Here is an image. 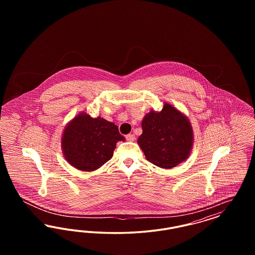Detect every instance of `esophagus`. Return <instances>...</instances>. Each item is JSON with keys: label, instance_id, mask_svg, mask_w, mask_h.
Masks as SVG:
<instances>
[{"label": "esophagus", "instance_id": "esophagus-1", "mask_svg": "<svg viewBox=\"0 0 255 255\" xmlns=\"http://www.w3.org/2000/svg\"><path fill=\"white\" fill-rule=\"evenodd\" d=\"M134 138H135V136H134L133 133H128V134H126V139H127L128 141H133Z\"/></svg>", "mask_w": 255, "mask_h": 255}]
</instances>
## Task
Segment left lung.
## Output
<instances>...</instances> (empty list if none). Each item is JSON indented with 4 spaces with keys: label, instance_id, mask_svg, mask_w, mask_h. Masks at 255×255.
<instances>
[{
    "label": "left lung",
    "instance_id": "1",
    "mask_svg": "<svg viewBox=\"0 0 255 255\" xmlns=\"http://www.w3.org/2000/svg\"><path fill=\"white\" fill-rule=\"evenodd\" d=\"M141 127L137 143L151 163L169 169L189 156L193 144L192 127L173 106L165 103L159 113L150 112Z\"/></svg>",
    "mask_w": 255,
    "mask_h": 255
}]
</instances>
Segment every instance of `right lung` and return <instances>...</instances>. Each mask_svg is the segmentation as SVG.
I'll return each instance as SVG.
<instances>
[{
    "label": "right lung",
    "mask_w": 255,
    "mask_h": 255,
    "mask_svg": "<svg viewBox=\"0 0 255 255\" xmlns=\"http://www.w3.org/2000/svg\"><path fill=\"white\" fill-rule=\"evenodd\" d=\"M120 140L124 141L125 137L115 123L80 114L66 127L62 148L65 158L73 167L94 171L112 158Z\"/></svg>",
    "instance_id": "1"
}]
</instances>
